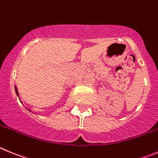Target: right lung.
I'll return each mask as SVG.
<instances>
[{
	"instance_id": "right-lung-1",
	"label": "right lung",
	"mask_w": 158,
	"mask_h": 158,
	"mask_svg": "<svg viewBox=\"0 0 158 158\" xmlns=\"http://www.w3.org/2000/svg\"><path fill=\"white\" fill-rule=\"evenodd\" d=\"M15 93H16V95L18 97H19V92H18V89H17V88H16V86H15ZM21 103H22V102H21ZM31 111V110H30Z\"/></svg>"
}]
</instances>
